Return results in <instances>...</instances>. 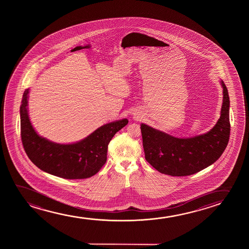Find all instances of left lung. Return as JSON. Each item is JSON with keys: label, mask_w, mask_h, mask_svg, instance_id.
Returning a JSON list of instances; mask_svg holds the SVG:
<instances>
[{"label": "left lung", "mask_w": 249, "mask_h": 249, "mask_svg": "<svg viewBox=\"0 0 249 249\" xmlns=\"http://www.w3.org/2000/svg\"><path fill=\"white\" fill-rule=\"evenodd\" d=\"M221 114L209 132L198 136L179 139L141 124L145 160L161 174L171 176H188L214 163L228 144L230 98L223 81Z\"/></svg>", "instance_id": "1"}]
</instances>
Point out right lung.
Listing matches in <instances>:
<instances>
[{
  "mask_svg": "<svg viewBox=\"0 0 249 249\" xmlns=\"http://www.w3.org/2000/svg\"><path fill=\"white\" fill-rule=\"evenodd\" d=\"M26 89L20 106L21 140L28 157L41 170L66 179H82L97 174L107 160L109 141L128 120L107 123L74 143L63 144L39 136L28 115Z\"/></svg>",
  "mask_w": 249,
  "mask_h": 249,
  "instance_id": "add662e5",
  "label": "right lung"
}]
</instances>
